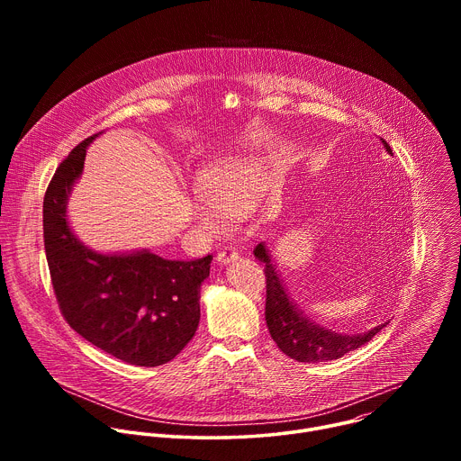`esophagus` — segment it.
Returning <instances> with one entry per match:
<instances>
[{
	"label": "esophagus",
	"instance_id": "esophagus-1",
	"mask_svg": "<svg viewBox=\"0 0 461 461\" xmlns=\"http://www.w3.org/2000/svg\"><path fill=\"white\" fill-rule=\"evenodd\" d=\"M239 258V251L231 246H224L219 253H217V262L219 265H228V262L231 260H237Z\"/></svg>",
	"mask_w": 461,
	"mask_h": 461
}]
</instances>
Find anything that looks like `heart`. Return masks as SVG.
Masks as SVG:
<instances>
[{
	"label": "heart",
	"mask_w": 461,
	"mask_h": 461,
	"mask_svg": "<svg viewBox=\"0 0 461 461\" xmlns=\"http://www.w3.org/2000/svg\"><path fill=\"white\" fill-rule=\"evenodd\" d=\"M265 167L255 158H237L208 169L199 185L203 194L194 199L193 210L210 231L222 230L224 217L248 213L265 189Z\"/></svg>",
	"instance_id": "obj_1"
}]
</instances>
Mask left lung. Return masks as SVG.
Returning <instances> with one entry per match:
<instances>
[{
    "mask_svg": "<svg viewBox=\"0 0 461 461\" xmlns=\"http://www.w3.org/2000/svg\"><path fill=\"white\" fill-rule=\"evenodd\" d=\"M384 149L392 155L390 146L384 139H381ZM255 257L265 262L267 276V324L272 339L277 343L279 350L288 357L299 363H319L338 359L361 345L368 343L381 328L375 326L374 330L359 336H343L332 330H324L322 326L310 322L303 313L295 308V304L288 299V294L272 265V258L267 251L265 244H257L253 249Z\"/></svg>",
    "mask_w": 461,
    "mask_h": 461,
    "instance_id": "1",
    "label": "left lung"
}]
</instances>
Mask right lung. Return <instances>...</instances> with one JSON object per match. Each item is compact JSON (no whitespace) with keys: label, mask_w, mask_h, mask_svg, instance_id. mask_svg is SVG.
<instances>
[{"label":"right lung","mask_w":461,"mask_h":461,"mask_svg":"<svg viewBox=\"0 0 461 461\" xmlns=\"http://www.w3.org/2000/svg\"><path fill=\"white\" fill-rule=\"evenodd\" d=\"M93 135L65 158L43 199V242L59 312L91 345L137 366L171 361L201 319V285L213 255L167 260L149 251L102 255L68 224V199Z\"/></svg>","instance_id":"obj_1"}]
</instances>
